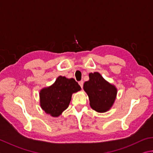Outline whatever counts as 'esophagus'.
I'll return each instance as SVG.
<instances>
[{"instance_id": "1", "label": "esophagus", "mask_w": 153, "mask_h": 153, "mask_svg": "<svg viewBox=\"0 0 153 153\" xmlns=\"http://www.w3.org/2000/svg\"><path fill=\"white\" fill-rule=\"evenodd\" d=\"M79 85H80V87H81V88H83V85H84V82H83V81L79 82Z\"/></svg>"}]
</instances>
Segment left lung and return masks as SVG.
<instances>
[{
    "label": "left lung",
    "instance_id": "1",
    "mask_svg": "<svg viewBox=\"0 0 153 153\" xmlns=\"http://www.w3.org/2000/svg\"><path fill=\"white\" fill-rule=\"evenodd\" d=\"M89 80L84 84L90 107L96 112L103 113L109 110L114 103L117 88L107 82L98 72L89 74Z\"/></svg>",
    "mask_w": 153,
    "mask_h": 153
}]
</instances>
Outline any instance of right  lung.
Segmentation results:
<instances>
[{"label": "right lung", "instance_id": "1", "mask_svg": "<svg viewBox=\"0 0 153 153\" xmlns=\"http://www.w3.org/2000/svg\"><path fill=\"white\" fill-rule=\"evenodd\" d=\"M80 90L81 87L74 78L60 76L51 85L40 90V106L47 114L58 117L68 108L72 94Z\"/></svg>", "mask_w": 153, "mask_h": 153}]
</instances>
